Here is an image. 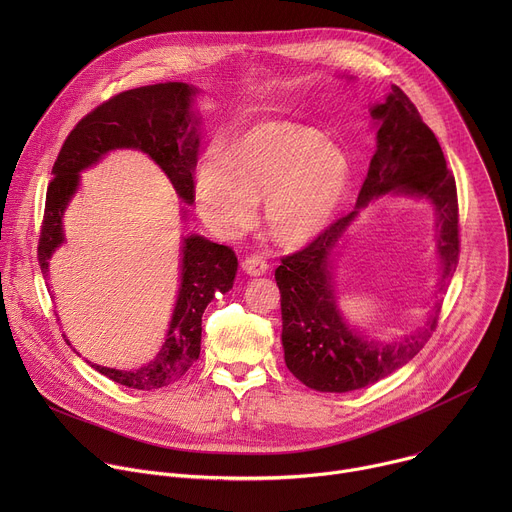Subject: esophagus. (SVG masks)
<instances>
[{"mask_svg":"<svg viewBox=\"0 0 512 512\" xmlns=\"http://www.w3.org/2000/svg\"><path fill=\"white\" fill-rule=\"evenodd\" d=\"M267 269H269V263L261 255H249L243 261V271L249 275H263L267 273Z\"/></svg>","mask_w":512,"mask_h":512,"instance_id":"1","label":"esophagus"}]
</instances>
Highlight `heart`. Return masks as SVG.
Returning <instances> with one entry per match:
<instances>
[{"instance_id":"heart-1","label":"heart","mask_w":512,"mask_h":512,"mask_svg":"<svg viewBox=\"0 0 512 512\" xmlns=\"http://www.w3.org/2000/svg\"><path fill=\"white\" fill-rule=\"evenodd\" d=\"M344 152L312 127L267 123L251 129L231 154H208L196 172V194L212 225L225 235L247 231L257 200H267L273 241H310L334 214L348 186Z\"/></svg>"}]
</instances>
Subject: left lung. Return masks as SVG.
<instances>
[{"mask_svg":"<svg viewBox=\"0 0 512 512\" xmlns=\"http://www.w3.org/2000/svg\"><path fill=\"white\" fill-rule=\"evenodd\" d=\"M371 115L379 125L377 152L358 192L356 210L338 218L304 249L283 257L275 269L285 364L306 387L322 393H348L389 377L423 348L440 316V306H435L425 330L395 344L369 342L346 326L336 308L330 255L358 208L391 190L431 200L442 259L440 289L458 267V190L440 143L399 87H393Z\"/></svg>","mask_w":512,"mask_h":512,"instance_id":"8db88e82","label":"left lung"}]
</instances>
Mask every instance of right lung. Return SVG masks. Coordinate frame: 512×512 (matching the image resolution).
<instances>
[{"mask_svg":"<svg viewBox=\"0 0 512 512\" xmlns=\"http://www.w3.org/2000/svg\"><path fill=\"white\" fill-rule=\"evenodd\" d=\"M196 91L186 83H160L111 97L85 115L64 139L54 162V178L46 190V206L38 239V263L48 271V259L64 241L62 212L79 186V172L97 164L107 152L133 148L148 154L170 178L178 196L192 204L194 170L198 162L196 117L190 101ZM237 255L227 245L190 235L182 247V285L166 342L154 360L135 371L91 364L111 381L152 391L176 383L200 356L202 314L216 294L233 287Z\"/></svg>","mask_w":512,"mask_h":512,"instance_id":"add662e5","label":"right lung"}]
</instances>
